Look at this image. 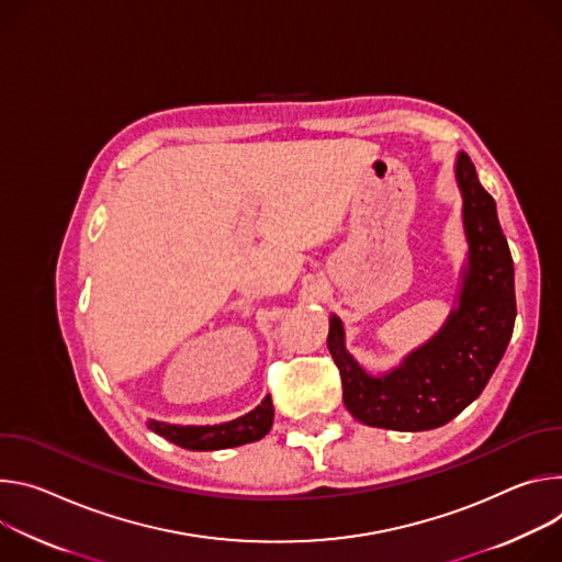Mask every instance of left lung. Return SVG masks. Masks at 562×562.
<instances>
[{
	"instance_id": "8db88e82",
	"label": "left lung",
	"mask_w": 562,
	"mask_h": 562,
	"mask_svg": "<svg viewBox=\"0 0 562 562\" xmlns=\"http://www.w3.org/2000/svg\"><path fill=\"white\" fill-rule=\"evenodd\" d=\"M456 176L464 196L469 272L440 335L384 378H370L344 348V328L330 319L328 348L339 368L344 404L368 426L428 430L451 422L486 386L516 324L514 259L495 201L462 151Z\"/></svg>"
}]
</instances>
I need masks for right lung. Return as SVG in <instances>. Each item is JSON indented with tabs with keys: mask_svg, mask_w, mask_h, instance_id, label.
Returning <instances> with one entry per match:
<instances>
[{
	"mask_svg": "<svg viewBox=\"0 0 562 562\" xmlns=\"http://www.w3.org/2000/svg\"><path fill=\"white\" fill-rule=\"evenodd\" d=\"M272 417H274L272 397H266L261 406H257L252 413L218 426H171L154 419L147 426L154 432L162 435L165 440L173 442L176 447L192 449V451H214V449H229V447L261 440L272 426Z\"/></svg>",
	"mask_w": 562,
	"mask_h": 562,
	"instance_id": "add662e5",
	"label": "right lung"
}]
</instances>
